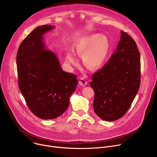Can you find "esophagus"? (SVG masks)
<instances>
[{"mask_svg":"<svg viewBox=\"0 0 157 157\" xmlns=\"http://www.w3.org/2000/svg\"><path fill=\"white\" fill-rule=\"evenodd\" d=\"M79 84L81 86L84 87V86H86L87 85V81L85 80L84 78H81L79 79Z\"/></svg>","mask_w":157,"mask_h":157,"instance_id":"obj_1","label":"esophagus"}]
</instances>
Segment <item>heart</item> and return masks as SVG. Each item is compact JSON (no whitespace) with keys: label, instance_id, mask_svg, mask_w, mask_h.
Returning a JSON list of instances; mask_svg holds the SVG:
<instances>
[{"label":"heart","instance_id":"1","mask_svg":"<svg viewBox=\"0 0 157 157\" xmlns=\"http://www.w3.org/2000/svg\"><path fill=\"white\" fill-rule=\"evenodd\" d=\"M76 53L82 55L85 65L89 69L96 70L103 65L108 55L110 43L108 38L99 33L85 35L75 42ZM66 61L70 64H76L77 58L73 51L66 54Z\"/></svg>","mask_w":157,"mask_h":157}]
</instances>
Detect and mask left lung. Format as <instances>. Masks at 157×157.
Segmentation results:
<instances>
[{"label":"left lung","mask_w":157,"mask_h":157,"mask_svg":"<svg viewBox=\"0 0 157 157\" xmlns=\"http://www.w3.org/2000/svg\"><path fill=\"white\" fill-rule=\"evenodd\" d=\"M116 52L92 76L93 108L102 120L114 121L130 108L140 84V56L136 41L121 31Z\"/></svg>","instance_id":"obj_1"}]
</instances>
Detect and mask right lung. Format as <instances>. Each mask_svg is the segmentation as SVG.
I'll return each instance as SVG.
<instances>
[{"label":"right lung","instance_id":"add662e5","mask_svg":"<svg viewBox=\"0 0 157 157\" xmlns=\"http://www.w3.org/2000/svg\"><path fill=\"white\" fill-rule=\"evenodd\" d=\"M54 28L44 25L35 29L17 54L20 91L32 113L44 120L64 113L78 85L76 76L64 71L56 55L44 45L43 35Z\"/></svg>","mask_w":157,"mask_h":157}]
</instances>
